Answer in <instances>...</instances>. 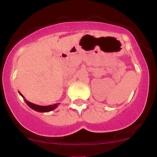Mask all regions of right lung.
<instances>
[{"label": "right lung", "mask_w": 157, "mask_h": 157, "mask_svg": "<svg viewBox=\"0 0 157 157\" xmlns=\"http://www.w3.org/2000/svg\"><path fill=\"white\" fill-rule=\"evenodd\" d=\"M19 94L21 95V97L24 99L25 102H26V103L28 105L29 107L31 108L32 109L35 110L36 111H38V112H48V111H53V110H55L59 105V103H56V104H54V105H46V106L36 105V104H34L32 103V102H30L29 101H28V100H26V99H25V97L23 96V94H21L20 92Z\"/></svg>", "instance_id": "1"}]
</instances>
